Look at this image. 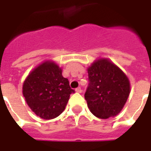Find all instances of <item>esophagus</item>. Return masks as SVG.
Segmentation results:
<instances>
[{
    "mask_svg": "<svg viewBox=\"0 0 151 151\" xmlns=\"http://www.w3.org/2000/svg\"><path fill=\"white\" fill-rule=\"evenodd\" d=\"M76 92H78V93H81V92H82V90H81V87H78V88H76Z\"/></svg>",
    "mask_w": 151,
    "mask_h": 151,
    "instance_id": "esophagus-1",
    "label": "esophagus"
}]
</instances>
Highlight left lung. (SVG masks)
<instances>
[{"label":"left lung","mask_w":151,"mask_h":151,"mask_svg":"<svg viewBox=\"0 0 151 151\" xmlns=\"http://www.w3.org/2000/svg\"><path fill=\"white\" fill-rule=\"evenodd\" d=\"M89 86L85 93L91 113L106 119L118 115L130 93V82L125 73L106 58L94 61L87 68Z\"/></svg>","instance_id":"1"}]
</instances>
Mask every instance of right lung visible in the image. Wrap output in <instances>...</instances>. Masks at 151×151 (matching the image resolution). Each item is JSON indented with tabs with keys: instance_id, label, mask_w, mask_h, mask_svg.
Segmentation results:
<instances>
[{
	"instance_id": "1",
	"label": "right lung",
	"mask_w": 151,
	"mask_h": 151,
	"mask_svg": "<svg viewBox=\"0 0 151 151\" xmlns=\"http://www.w3.org/2000/svg\"><path fill=\"white\" fill-rule=\"evenodd\" d=\"M74 92L68 79L63 77L62 69L52 60L35 67L22 85V94L28 107L44 119L60 115Z\"/></svg>"
}]
</instances>
